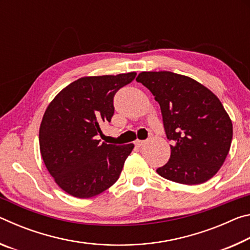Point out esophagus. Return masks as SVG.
I'll return each instance as SVG.
<instances>
[{"label":"esophagus","mask_w":250,"mask_h":250,"mask_svg":"<svg viewBox=\"0 0 250 250\" xmlns=\"http://www.w3.org/2000/svg\"><path fill=\"white\" fill-rule=\"evenodd\" d=\"M145 143H146L145 141H141V140H135L134 141V145L137 146H142L143 145H145Z\"/></svg>","instance_id":"1"}]
</instances>
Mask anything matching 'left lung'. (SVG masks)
<instances>
[{
	"mask_svg": "<svg viewBox=\"0 0 250 250\" xmlns=\"http://www.w3.org/2000/svg\"><path fill=\"white\" fill-rule=\"evenodd\" d=\"M158 101L171 156L156 172L180 184L211 179L224 164L232 124L219 99L195 79L171 71H142L137 77Z\"/></svg>",
	"mask_w": 250,
	"mask_h": 250,
	"instance_id": "left-lung-1",
	"label": "left lung"
}]
</instances>
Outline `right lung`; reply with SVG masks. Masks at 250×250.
Returning <instances> with one entry per match:
<instances>
[{
	"instance_id": "right-lung-1",
	"label": "right lung",
	"mask_w": 250,
	"mask_h": 250,
	"mask_svg": "<svg viewBox=\"0 0 250 250\" xmlns=\"http://www.w3.org/2000/svg\"><path fill=\"white\" fill-rule=\"evenodd\" d=\"M86 76L50 101L40 126V150L49 174L62 191L78 198L98 195L116 183L134 145L100 143L104 122L115 112L113 96L135 77Z\"/></svg>"
}]
</instances>
